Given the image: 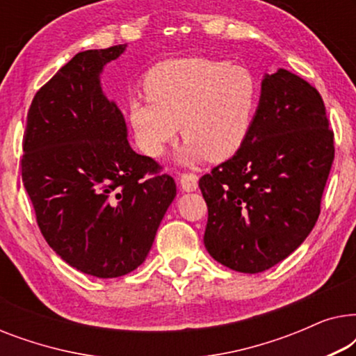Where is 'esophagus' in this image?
<instances>
[{"label":"esophagus","mask_w":356,"mask_h":356,"mask_svg":"<svg viewBox=\"0 0 356 356\" xmlns=\"http://www.w3.org/2000/svg\"><path fill=\"white\" fill-rule=\"evenodd\" d=\"M179 184H181V189L186 193H193L197 189V177L193 173H183L179 177Z\"/></svg>","instance_id":"34e87169"}]
</instances>
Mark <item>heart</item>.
<instances>
[{"instance_id": "b5f03b06", "label": "heart", "mask_w": 356, "mask_h": 356, "mask_svg": "<svg viewBox=\"0 0 356 356\" xmlns=\"http://www.w3.org/2000/svg\"><path fill=\"white\" fill-rule=\"evenodd\" d=\"M149 95L133 97L128 118L139 150L157 159L177 138L186 144L178 162L232 157L250 133L257 106L256 76L245 66L209 58H181L155 66L145 79Z\"/></svg>"}]
</instances>
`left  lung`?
I'll use <instances>...</instances> for the list:
<instances>
[{
	"label": "left lung",
	"instance_id": "1",
	"mask_svg": "<svg viewBox=\"0 0 356 356\" xmlns=\"http://www.w3.org/2000/svg\"><path fill=\"white\" fill-rule=\"evenodd\" d=\"M332 162L334 133L319 92L282 67L266 74L245 143L199 179L209 254L245 274L284 261L318 222Z\"/></svg>",
	"mask_w": 356,
	"mask_h": 356
}]
</instances>
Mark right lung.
Wrapping results in <instances>:
<instances>
[{"instance_id":"obj_1","label":"right lung","mask_w":356,"mask_h":356,"mask_svg":"<svg viewBox=\"0 0 356 356\" xmlns=\"http://www.w3.org/2000/svg\"><path fill=\"white\" fill-rule=\"evenodd\" d=\"M128 45L81 51L33 97L22 140V183L48 245L87 275L138 269L177 196L155 160L136 154L100 74Z\"/></svg>"}]
</instances>
